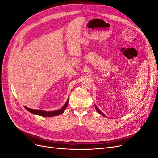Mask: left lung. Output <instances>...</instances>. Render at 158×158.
<instances>
[{"label":"left lung","instance_id":"obj_1","mask_svg":"<svg viewBox=\"0 0 158 158\" xmlns=\"http://www.w3.org/2000/svg\"><path fill=\"white\" fill-rule=\"evenodd\" d=\"M95 109L97 110V111H98V113H99L100 114H102V116H103V117H106V115H105V114H104V113H102L101 111H100V110H99V109L97 107V106H95Z\"/></svg>","mask_w":158,"mask_h":158}]
</instances>
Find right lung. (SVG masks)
<instances>
[{"label": "right lung", "instance_id": "add662e5", "mask_svg": "<svg viewBox=\"0 0 158 158\" xmlns=\"http://www.w3.org/2000/svg\"><path fill=\"white\" fill-rule=\"evenodd\" d=\"M69 99L67 100V102H66V103L64 105L63 107H62L60 109L57 110V111H43V110H37V109H32L27 108L26 107H24L28 111H30V113L33 114H37V115L40 116H43V117H54L56 115H59V114H63L64 111L65 109L68 106V103H69Z\"/></svg>", "mask_w": 158, "mask_h": 158}]
</instances>
